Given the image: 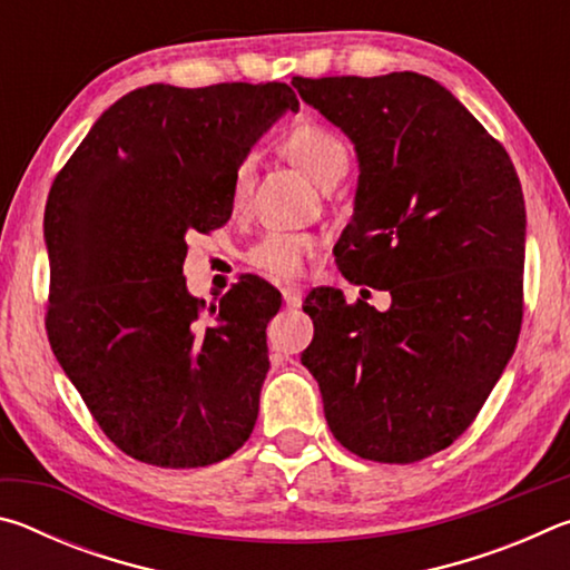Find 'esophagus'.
I'll return each mask as SVG.
<instances>
[{"instance_id": "34e87169", "label": "esophagus", "mask_w": 570, "mask_h": 570, "mask_svg": "<svg viewBox=\"0 0 570 570\" xmlns=\"http://www.w3.org/2000/svg\"><path fill=\"white\" fill-rule=\"evenodd\" d=\"M282 296H284V304H286L288 308L302 306V302H304V292H302V288H296V286L282 288Z\"/></svg>"}]
</instances>
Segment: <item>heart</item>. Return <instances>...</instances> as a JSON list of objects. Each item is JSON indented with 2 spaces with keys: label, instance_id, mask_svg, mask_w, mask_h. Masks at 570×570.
I'll use <instances>...</instances> for the list:
<instances>
[{
  "label": "heart",
  "instance_id": "heart-1",
  "mask_svg": "<svg viewBox=\"0 0 570 570\" xmlns=\"http://www.w3.org/2000/svg\"><path fill=\"white\" fill-rule=\"evenodd\" d=\"M284 153L294 166L312 178L316 186H324L326 180L334 176H344L346 170V148L344 142L336 138L332 130L322 128V125L304 122L286 135ZM248 176L250 163L244 160L234 173V183H230V204L238 210L244 206L248 193ZM320 240L308 234H276L264 236L258 244L248 250V264L262 272L268 278H278V282H292V278L302 276L306 258L314 254Z\"/></svg>",
  "mask_w": 570,
  "mask_h": 570
}]
</instances>
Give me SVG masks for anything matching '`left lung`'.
<instances>
[{
	"instance_id": "8db88e82",
	"label": "left lung",
	"mask_w": 570,
	"mask_h": 570,
	"mask_svg": "<svg viewBox=\"0 0 570 570\" xmlns=\"http://www.w3.org/2000/svg\"><path fill=\"white\" fill-rule=\"evenodd\" d=\"M306 105L352 140L354 214L334 246L354 284L390 292L387 312L306 296L332 435L374 462H417L478 417L523 320L525 200L505 148L432 77H294Z\"/></svg>"
}]
</instances>
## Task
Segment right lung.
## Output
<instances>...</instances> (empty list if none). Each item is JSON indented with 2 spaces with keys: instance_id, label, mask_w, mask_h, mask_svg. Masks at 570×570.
Instances as JSON below:
<instances>
[{
  "instance_id": "obj_1",
  "label": "right lung",
  "mask_w": 570,
  "mask_h": 570,
  "mask_svg": "<svg viewBox=\"0 0 570 570\" xmlns=\"http://www.w3.org/2000/svg\"><path fill=\"white\" fill-rule=\"evenodd\" d=\"M286 110L284 82L146 85L95 120L50 188L47 336L105 435L148 465H214L256 424L282 294L244 278L204 314L183 262L186 236L230 218L236 168Z\"/></svg>"
}]
</instances>
